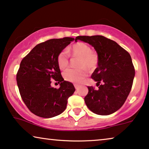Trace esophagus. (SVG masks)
<instances>
[{
  "instance_id": "1",
  "label": "esophagus",
  "mask_w": 149,
  "mask_h": 149,
  "mask_svg": "<svg viewBox=\"0 0 149 149\" xmlns=\"http://www.w3.org/2000/svg\"><path fill=\"white\" fill-rule=\"evenodd\" d=\"M74 86H75V88L76 89V90H77V89L79 88V85H78V84H74Z\"/></svg>"
}]
</instances>
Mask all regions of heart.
Returning <instances> with one entry per match:
<instances>
[{"mask_svg":"<svg viewBox=\"0 0 149 149\" xmlns=\"http://www.w3.org/2000/svg\"><path fill=\"white\" fill-rule=\"evenodd\" d=\"M68 52L72 56H79L78 61L79 69L68 68L63 73L64 79L73 83H79L88 74V70H93L97 67L99 63V54L96 51L92 50L88 44L83 42H77L74 44ZM70 55L68 51L63 50L58 54L57 64L60 69L65 68L69 64Z\"/></svg>","mask_w":149,"mask_h":149,"instance_id":"1","label":"heart"}]
</instances>
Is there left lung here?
Here are the masks:
<instances>
[{"label": "left lung", "mask_w": 149, "mask_h": 149, "mask_svg": "<svg viewBox=\"0 0 149 149\" xmlns=\"http://www.w3.org/2000/svg\"><path fill=\"white\" fill-rule=\"evenodd\" d=\"M77 40L93 46L100 57L91 75L98 88L88 86L86 104L96 114L113 113L124 104L132 87L135 70L130 54L116 42L102 36H79L75 38Z\"/></svg>", "instance_id": "8db88e82"}]
</instances>
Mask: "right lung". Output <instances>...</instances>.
<instances>
[{
  "label": "right lung",
  "mask_w": 149,
  "mask_h": 149,
  "mask_svg": "<svg viewBox=\"0 0 149 149\" xmlns=\"http://www.w3.org/2000/svg\"><path fill=\"white\" fill-rule=\"evenodd\" d=\"M74 40L65 37L40 43L21 61L16 75L19 91L25 104L36 116L51 118L61 114L74 94V85L64 81L56 61L60 52ZM53 81L60 83V88L52 87Z\"/></svg>",
  "instance_id": "obj_1"
}]
</instances>
